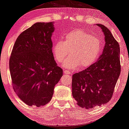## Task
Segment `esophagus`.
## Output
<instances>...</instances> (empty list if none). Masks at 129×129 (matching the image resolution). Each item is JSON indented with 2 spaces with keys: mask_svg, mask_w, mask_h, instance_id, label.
I'll list each match as a JSON object with an SVG mask.
<instances>
[{
  "mask_svg": "<svg viewBox=\"0 0 129 129\" xmlns=\"http://www.w3.org/2000/svg\"><path fill=\"white\" fill-rule=\"evenodd\" d=\"M64 74H68V75H72V72H70V71H68V70H64Z\"/></svg>",
  "mask_w": 129,
  "mask_h": 129,
  "instance_id": "1",
  "label": "esophagus"
}]
</instances>
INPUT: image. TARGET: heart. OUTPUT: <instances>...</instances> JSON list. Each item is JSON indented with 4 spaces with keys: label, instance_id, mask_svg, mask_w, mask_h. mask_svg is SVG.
<instances>
[{
    "label": "heart",
    "instance_id": "b5f03b06",
    "mask_svg": "<svg viewBox=\"0 0 129 129\" xmlns=\"http://www.w3.org/2000/svg\"><path fill=\"white\" fill-rule=\"evenodd\" d=\"M102 43L99 38L93 36L82 29L73 30L64 36V41L58 40L53 44L52 51L56 60L63 63V66L74 69L80 66L85 68L92 64L98 59L102 50Z\"/></svg>",
    "mask_w": 129,
    "mask_h": 129
}]
</instances>
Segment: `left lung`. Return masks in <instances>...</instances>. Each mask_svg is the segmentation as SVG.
Segmentation results:
<instances>
[{
  "label": "left lung",
  "mask_w": 129,
  "mask_h": 129,
  "mask_svg": "<svg viewBox=\"0 0 129 129\" xmlns=\"http://www.w3.org/2000/svg\"><path fill=\"white\" fill-rule=\"evenodd\" d=\"M105 35V45L98 61L72 76V95L80 107L90 109L110 101L121 71L120 47L111 31L97 24Z\"/></svg>",
  "instance_id": "left-lung-1"
}]
</instances>
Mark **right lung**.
Masks as SVG:
<instances>
[{
  "mask_svg": "<svg viewBox=\"0 0 129 129\" xmlns=\"http://www.w3.org/2000/svg\"><path fill=\"white\" fill-rule=\"evenodd\" d=\"M54 22H38L16 40L9 60L14 90L26 105L40 107L50 101L63 76L52 53Z\"/></svg>",
  "mask_w": 129,
  "mask_h": 129,
  "instance_id": "1",
  "label": "right lung"
}]
</instances>
